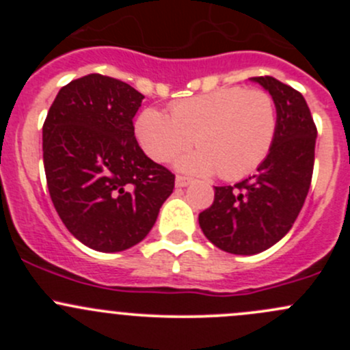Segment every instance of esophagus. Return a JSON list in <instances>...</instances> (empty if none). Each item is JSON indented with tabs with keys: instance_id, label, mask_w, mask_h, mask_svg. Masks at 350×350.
<instances>
[{
	"instance_id": "1",
	"label": "esophagus",
	"mask_w": 350,
	"mask_h": 350,
	"mask_svg": "<svg viewBox=\"0 0 350 350\" xmlns=\"http://www.w3.org/2000/svg\"><path fill=\"white\" fill-rule=\"evenodd\" d=\"M189 183H191V179H189V178H185V176H178V178H176V188H186Z\"/></svg>"
}]
</instances>
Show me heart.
Returning <instances> with one entry per match:
<instances>
[{"label": "heart", "mask_w": 350, "mask_h": 350, "mask_svg": "<svg viewBox=\"0 0 350 350\" xmlns=\"http://www.w3.org/2000/svg\"><path fill=\"white\" fill-rule=\"evenodd\" d=\"M278 109L262 90L220 88L171 105V116L146 108L135 120V137L155 162H169L195 144L200 149L176 162L188 174L237 181L256 171L273 149Z\"/></svg>", "instance_id": "1"}]
</instances>
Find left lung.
Instances as JSON below:
<instances>
[{
  "instance_id": "obj_1",
  "label": "left lung",
  "mask_w": 350,
  "mask_h": 350,
  "mask_svg": "<svg viewBox=\"0 0 350 350\" xmlns=\"http://www.w3.org/2000/svg\"><path fill=\"white\" fill-rule=\"evenodd\" d=\"M273 96L278 132L257 174L234 186H217L210 208L198 221L218 249L252 256L280 242L295 224L315 162L317 126L301 93L271 76L250 77Z\"/></svg>"
}]
</instances>
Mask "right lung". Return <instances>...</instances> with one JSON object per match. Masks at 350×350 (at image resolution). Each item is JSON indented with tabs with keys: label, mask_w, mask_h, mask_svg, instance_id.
<instances>
[{
	"label": "right lung",
	"mask_w": 350,
	"mask_h": 350,
	"mask_svg": "<svg viewBox=\"0 0 350 350\" xmlns=\"http://www.w3.org/2000/svg\"><path fill=\"white\" fill-rule=\"evenodd\" d=\"M144 94L101 74L70 81L42 129L49 193L67 230L98 252L147 237L174 174L147 157L133 133Z\"/></svg>",
	"instance_id": "right-lung-1"
}]
</instances>
